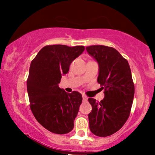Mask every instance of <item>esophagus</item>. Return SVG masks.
<instances>
[{"label": "esophagus", "mask_w": 155, "mask_h": 155, "mask_svg": "<svg viewBox=\"0 0 155 155\" xmlns=\"http://www.w3.org/2000/svg\"><path fill=\"white\" fill-rule=\"evenodd\" d=\"M82 99H83L84 102H86V101H87V100H88V97L85 95H82Z\"/></svg>", "instance_id": "1"}]
</instances>
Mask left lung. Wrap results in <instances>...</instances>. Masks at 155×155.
Listing matches in <instances>:
<instances>
[{
  "mask_svg": "<svg viewBox=\"0 0 155 155\" xmlns=\"http://www.w3.org/2000/svg\"><path fill=\"white\" fill-rule=\"evenodd\" d=\"M86 50L98 64L97 82L105 95L101 102L88 99L92 106L88 114L90 129L95 136H111L124 125L132 107L135 88L130 68L112 47L95 45L87 47Z\"/></svg>",
  "mask_w": 155,
  "mask_h": 155,
  "instance_id": "obj_1",
  "label": "left lung"
}]
</instances>
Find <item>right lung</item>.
Here are the masks:
<instances>
[{
    "instance_id": "obj_1",
    "label": "right lung",
    "mask_w": 155,
    "mask_h": 155,
    "mask_svg": "<svg viewBox=\"0 0 155 155\" xmlns=\"http://www.w3.org/2000/svg\"><path fill=\"white\" fill-rule=\"evenodd\" d=\"M84 51V46H46L31 63L27 81L31 109L39 123L53 133L66 134L74 127L82 96L76 91L68 93L58 84Z\"/></svg>"
}]
</instances>
